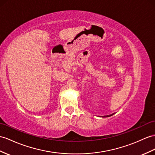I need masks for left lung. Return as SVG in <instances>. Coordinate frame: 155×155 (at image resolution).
I'll return each mask as SVG.
<instances>
[{
    "mask_svg": "<svg viewBox=\"0 0 155 155\" xmlns=\"http://www.w3.org/2000/svg\"><path fill=\"white\" fill-rule=\"evenodd\" d=\"M113 114H114H114H110V115H108V116H101V117H103V118H105V117H109V116H112Z\"/></svg>",
    "mask_w": 155,
    "mask_h": 155,
    "instance_id": "obj_1",
    "label": "left lung"
}]
</instances>
